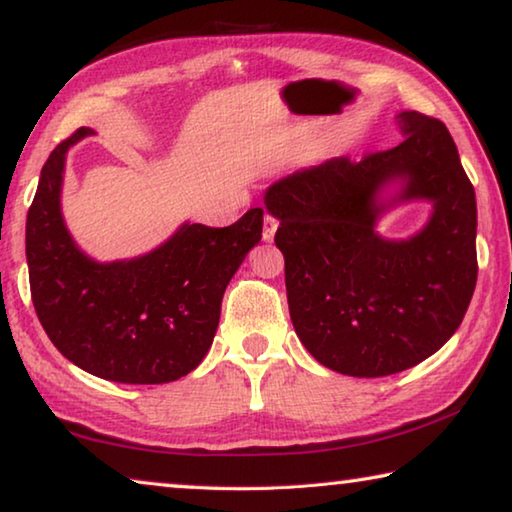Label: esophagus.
<instances>
[{"label":"esophagus","mask_w":512,"mask_h":512,"mask_svg":"<svg viewBox=\"0 0 512 512\" xmlns=\"http://www.w3.org/2000/svg\"><path fill=\"white\" fill-rule=\"evenodd\" d=\"M275 230H277V221H275V216H271V214H264V232H262L264 241H273V237H275Z\"/></svg>","instance_id":"1"}]
</instances>
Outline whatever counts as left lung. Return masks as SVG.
I'll list each match as a JSON object with an SVG mask.
<instances>
[{"label":"left lung","mask_w":512,"mask_h":512,"mask_svg":"<svg viewBox=\"0 0 512 512\" xmlns=\"http://www.w3.org/2000/svg\"><path fill=\"white\" fill-rule=\"evenodd\" d=\"M404 140L361 162L332 158L277 180L264 205L280 228L291 323L311 357L350 377L418 366L452 339L476 287V198L443 121L404 110ZM398 192L384 197L388 186ZM429 200L409 240L376 232L395 204Z\"/></svg>","instance_id":"8db88e82"}]
</instances>
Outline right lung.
Instances as JSON below:
<instances>
[{"label":"right lung","mask_w":512,"mask_h":512,"mask_svg":"<svg viewBox=\"0 0 512 512\" xmlns=\"http://www.w3.org/2000/svg\"><path fill=\"white\" fill-rule=\"evenodd\" d=\"M90 135L79 128L40 171L27 214L33 307L74 366L119 384H167L210 350L225 287L262 239L264 210L228 228L187 221L151 253L97 262L76 246L60 210L67 151Z\"/></svg>","instance_id":"obj_1"}]
</instances>
